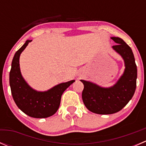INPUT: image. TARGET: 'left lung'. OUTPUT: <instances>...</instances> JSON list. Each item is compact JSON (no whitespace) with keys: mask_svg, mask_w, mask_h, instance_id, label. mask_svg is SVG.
<instances>
[{"mask_svg":"<svg viewBox=\"0 0 146 146\" xmlns=\"http://www.w3.org/2000/svg\"><path fill=\"white\" fill-rule=\"evenodd\" d=\"M117 45L112 48L123 58L125 70L117 83L102 88L92 82L80 80L84 85L82 98L88 110L98 114L118 112L128 104L136 88L137 67L131 48L122 39L111 37Z\"/></svg>","mask_w":146,"mask_h":146,"instance_id":"8db88e82","label":"left lung"}]
</instances>
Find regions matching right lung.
<instances>
[{
	"label": "right lung",
	"instance_id": "obj_1",
	"mask_svg": "<svg viewBox=\"0 0 146 146\" xmlns=\"http://www.w3.org/2000/svg\"><path fill=\"white\" fill-rule=\"evenodd\" d=\"M32 40H27L13 57L10 71V85L13 100L25 114L34 118H46L58 110L64 92L74 80L56 85L45 92L32 89L21 75L19 59L23 50Z\"/></svg>",
	"mask_w": 146,
	"mask_h": 146
}]
</instances>
